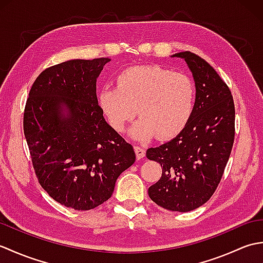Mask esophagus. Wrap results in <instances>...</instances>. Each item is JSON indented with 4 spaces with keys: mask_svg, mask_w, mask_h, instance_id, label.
<instances>
[{
    "mask_svg": "<svg viewBox=\"0 0 263 263\" xmlns=\"http://www.w3.org/2000/svg\"><path fill=\"white\" fill-rule=\"evenodd\" d=\"M135 152H136V156H137L138 160L143 158L144 156H146V150H144V148H142V147L135 146Z\"/></svg>",
    "mask_w": 263,
    "mask_h": 263,
    "instance_id": "34e87169",
    "label": "esophagus"
}]
</instances>
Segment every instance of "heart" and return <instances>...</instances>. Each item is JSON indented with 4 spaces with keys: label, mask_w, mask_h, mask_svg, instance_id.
Masks as SVG:
<instances>
[{
    "label": "heart",
    "mask_w": 263,
    "mask_h": 263,
    "mask_svg": "<svg viewBox=\"0 0 263 263\" xmlns=\"http://www.w3.org/2000/svg\"><path fill=\"white\" fill-rule=\"evenodd\" d=\"M197 89L191 78L159 65L132 66L117 77V87L106 86L99 104L109 124L121 131L138 114L130 130L137 140L172 139L185 128L195 107Z\"/></svg>",
    "instance_id": "b5f03b06"
}]
</instances>
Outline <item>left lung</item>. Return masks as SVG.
<instances>
[{
	"label": "left lung",
	"mask_w": 263,
	"mask_h": 263,
	"mask_svg": "<svg viewBox=\"0 0 263 263\" xmlns=\"http://www.w3.org/2000/svg\"><path fill=\"white\" fill-rule=\"evenodd\" d=\"M172 58L183 59L192 72L195 107L180 135L147 150V158L163 168L148 194L161 208L187 212L204 204L221 180L235 137V107L230 88L208 62L191 52Z\"/></svg>",
	"instance_id": "1"
}]
</instances>
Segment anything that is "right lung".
<instances>
[{
	"label": "right lung",
	"mask_w": 263,
	"mask_h": 263,
	"mask_svg": "<svg viewBox=\"0 0 263 263\" xmlns=\"http://www.w3.org/2000/svg\"><path fill=\"white\" fill-rule=\"evenodd\" d=\"M109 59L70 60L44 70L29 91L24 132L38 182L74 210L107 201L136 161L133 147L103 116L97 78Z\"/></svg>",
	"instance_id": "add662e5"
}]
</instances>
